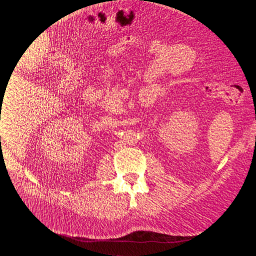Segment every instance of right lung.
<instances>
[{
	"mask_svg": "<svg viewBox=\"0 0 256 256\" xmlns=\"http://www.w3.org/2000/svg\"><path fill=\"white\" fill-rule=\"evenodd\" d=\"M1 102H2V101H1Z\"/></svg>",
	"mask_w": 256,
	"mask_h": 256,
	"instance_id": "add662e5",
	"label": "right lung"
}]
</instances>
